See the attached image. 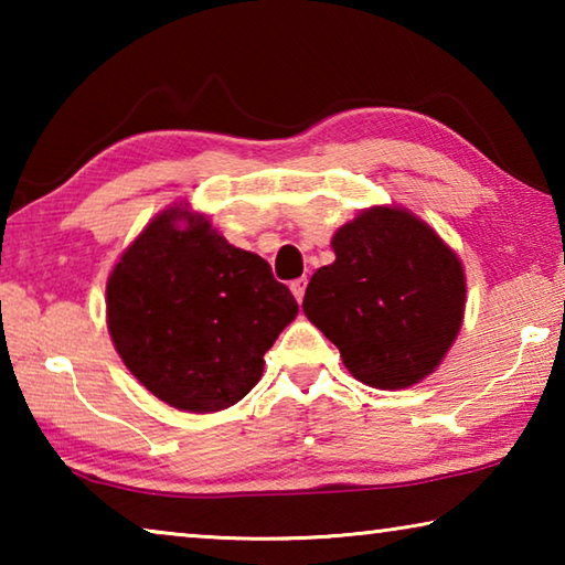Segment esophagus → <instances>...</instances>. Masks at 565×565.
I'll return each instance as SVG.
<instances>
[{
  "mask_svg": "<svg viewBox=\"0 0 565 565\" xmlns=\"http://www.w3.org/2000/svg\"><path fill=\"white\" fill-rule=\"evenodd\" d=\"M306 279H296V281H291V294L296 296V301H301L303 299V291H306Z\"/></svg>",
  "mask_w": 565,
  "mask_h": 565,
  "instance_id": "esophagus-1",
  "label": "esophagus"
}]
</instances>
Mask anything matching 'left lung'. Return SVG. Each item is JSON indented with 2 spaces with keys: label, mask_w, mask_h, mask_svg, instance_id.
<instances>
[{
  "label": "left lung",
  "mask_w": 565,
  "mask_h": 565,
  "mask_svg": "<svg viewBox=\"0 0 565 565\" xmlns=\"http://www.w3.org/2000/svg\"><path fill=\"white\" fill-rule=\"evenodd\" d=\"M337 259L311 276L301 309L361 384L396 391L431 376L461 331L456 252L404 206H369L331 236Z\"/></svg>",
  "instance_id": "1"
}]
</instances>
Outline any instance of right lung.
Returning <instances> with one entry per match:
<instances>
[{
  "mask_svg": "<svg viewBox=\"0 0 565 565\" xmlns=\"http://www.w3.org/2000/svg\"><path fill=\"white\" fill-rule=\"evenodd\" d=\"M299 313L259 254L189 204H171L124 248L107 279V327L134 379L189 414L234 406Z\"/></svg>",
  "mask_w": 565,
  "mask_h": 565,
  "instance_id": "right-lung-1",
  "label": "right lung"
}]
</instances>
